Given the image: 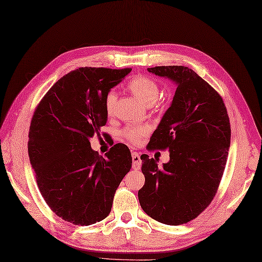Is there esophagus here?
Here are the masks:
<instances>
[{"instance_id": "obj_1", "label": "esophagus", "mask_w": 262, "mask_h": 262, "mask_svg": "<svg viewBox=\"0 0 262 262\" xmlns=\"http://www.w3.org/2000/svg\"><path fill=\"white\" fill-rule=\"evenodd\" d=\"M132 168L135 170H139L140 167H141V159H140V155L138 152H132Z\"/></svg>"}]
</instances>
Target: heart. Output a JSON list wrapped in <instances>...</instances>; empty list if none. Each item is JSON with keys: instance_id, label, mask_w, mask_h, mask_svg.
<instances>
[{"instance_id": "1", "label": "heart", "mask_w": 262, "mask_h": 262, "mask_svg": "<svg viewBox=\"0 0 262 262\" xmlns=\"http://www.w3.org/2000/svg\"><path fill=\"white\" fill-rule=\"evenodd\" d=\"M127 88H129V90L140 102H142L143 104L146 105H151L155 103L159 98V93H160V88H159L158 82L145 75H139L131 79L130 82L127 83ZM116 101V91L111 90L107 92L104 100V106L107 114H111L113 112ZM148 132V125H129L122 131V136L127 141L136 143L140 139H142V137H144Z\"/></svg>"}]
</instances>
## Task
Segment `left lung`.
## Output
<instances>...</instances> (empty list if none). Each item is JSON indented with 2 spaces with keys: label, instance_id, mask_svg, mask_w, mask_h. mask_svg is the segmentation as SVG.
Returning <instances> with one entry per match:
<instances>
[{
  "label": "left lung",
  "instance_id": "obj_1",
  "mask_svg": "<svg viewBox=\"0 0 262 262\" xmlns=\"http://www.w3.org/2000/svg\"><path fill=\"white\" fill-rule=\"evenodd\" d=\"M148 71L172 80L177 90L148 144L169 150L170 160L158 168V160L141 156L145 182L138 196L152 219L179 226L196 218L216 193L230 148V122L220 94L193 70L169 66Z\"/></svg>",
  "mask_w": 262,
  "mask_h": 262
}]
</instances>
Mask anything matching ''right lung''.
Masks as SVG:
<instances>
[{
    "mask_svg": "<svg viewBox=\"0 0 262 262\" xmlns=\"http://www.w3.org/2000/svg\"><path fill=\"white\" fill-rule=\"evenodd\" d=\"M130 72L76 69L55 82L32 118L28 150L37 187L51 210L73 225L90 226L106 218L131 169L125 144H114L103 158L90 143L106 123L105 95Z\"/></svg>",
    "mask_w": 262,
    "mask_h": 262,
    "instance_id": "1",
    "label": "right lung"
}]
</instances>
